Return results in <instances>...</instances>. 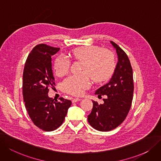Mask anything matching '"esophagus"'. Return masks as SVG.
Returning a JSON list of instances; mask_svg holds the SVG:
<instances>
[{
  "instance_id": "esophagus-1",
  "label": "esophagus",
  "mask_w": 161,
  "mask_h": 161,
  "mask_svg": "<svg viewBox=\"0 0 161 161\" xmlns=\"http://www.w3.org/2000/svg\"><path fill=\"white\" fill-rule=\"evenodd\" d=\"M80 100H81V98H73V100L72 101H73V102L74 103V102H76L80 101Z\"/></svg>"
}]
</instances>
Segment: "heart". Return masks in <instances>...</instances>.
<instances>
[{
  "instance_id": "1",
  "label": "heart",
  "mask_w": 161,
  "mask_h": 161,
  "mask_svg": "<svg viewBox=\"0 0 161 161\" xmlns=\"http://www.w3.org/2000/svg\"><path fill=\"white\" fill-rule=\"evenodd\" d=\"M72 56L77 60L85 62L82 75L69 76L62 84L63 91L73 95L79 96L91 85L92 77L94 81L100 82L106 80L113 71L115 60L110 51L101 49L96 46H84L75 49ZM70 61L67 57L61 55L57 57L54 63V69L57 75L62 76L69 70Z\"/></svg>"
}]
</instances>
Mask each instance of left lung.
I'll list each match as a JSON object with an SVG mask.
<instances>
[{"instance_id":"1","label":"left lung","mask_w":161,"mask_h":161,"mask_svg":"<svg viewBox=\"0 0 161 161\" xmlns=\"http://www.w3.org/2000/svg\"><path fill=\"white\" fill-rule=\"evenodd\" d=\"M110 43L116 52L118 62L110 80L95 92L107 98L103 99V104L92 101V110L88 115L90 125L100 131L112 130L124 121L131 106L134 89L133 70L127 55L116 43Z\"/></svg>"}]
</instances>
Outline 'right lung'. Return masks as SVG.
Listing matches in <instances>:
<instances>
[{"label": "right lung", "mask_w": 161, "mask_h": 161, "mask_svg": "<svg viewBox=\"0 0 161 161\" xmlns=\"http://www.w3.org/2000/svg\"><path fill=\"white\" fill-rule=\"evenodd\" d=\"M60 48L39 44L31 51L23 73V98L25 109L34 124L41 130L51 131L63 123L71 101H59L48 96L49 86L55 85L51 56Z\"/></svg>", "instance_id": "right-lung-1"}]
</instances>
